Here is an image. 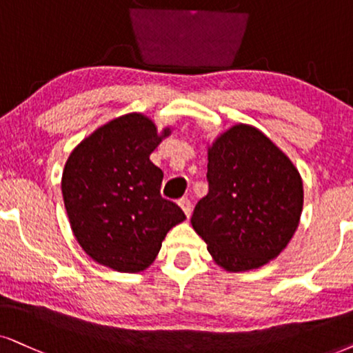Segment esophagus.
<instances>
[{"label": "esophagus", "instance_id": "1", "mask_svg": "<svg viewBox=\"0 0 353 353\" xmlns=\"http://www.w3.org/2000/svg\"><path fill=\"white\" fill-rule=\"evenodd\" d=\"M179 207L182 208V212L185 213V216L189 218V216H190V213H192V203H190V200L187 199V197L181 199V200H179Z\"/></svg>", "mask_w": 353, "mask_h": 353}]
</instances>
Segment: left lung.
I'll return each mask as SVG.
<instances>
[{
	"label": "left lung",
	"mask_w": 353,
	"mask_h": 353,
	"mask_svg": "<svg viewBox=\"0 0 353 353\" xmlns=\"http://www.w3.org/2000/svg\"><path fill=\"white\" fill-rule=\"evenodd\" d=\"M207 179L190 223L216 265L259 269L287 248L300 223L303 181L269 137L246 123L223 132L208 146Z\"/></svg>",
	"instance_id": "8db88e82"
}]
</instances>
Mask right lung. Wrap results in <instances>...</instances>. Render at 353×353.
Segmentation results:
<instances>
[{
  "label": "right lung",
  "mask_w": 353,
  "mask_h": 353,
  "mask_svg": "<svg viewBox=\"0 0 353 353\" xmlns=\"http://www.w3.org/2000/svg\"><path fill=\"white\" fill-rule=\"evenodd\" d=\"M143 114L102 125L71 151L61 176L70 226L97 264L135 274L153 264L184 212L159 194L163 171L150 161L164 138Z\"/></svg>",
  "instance_id": "obj_1"
}]
</instances>
